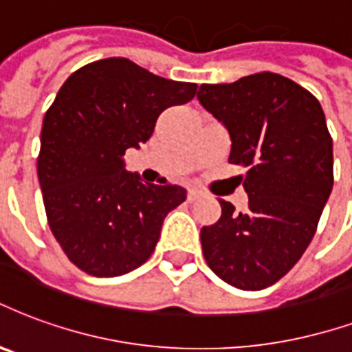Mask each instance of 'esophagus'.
<instances>
[{
    "instance_id": "1",
    "label": "esophagus",
    "mask_w": 352,
    "mask_h": 352,
    "mask_svg": "<svg viewBox=\"0 0 352 352\" xmlns=\"http://www.w3.org/2000/svg\"><path fill=\"white\" fill-rule=\"evenodd\" d=\"M201 196V192L196 188H188V194H186V197H188V201H196L197 197Z\"/></svg>"
}]
</instances>
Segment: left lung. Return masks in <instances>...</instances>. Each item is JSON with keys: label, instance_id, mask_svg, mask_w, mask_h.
Wrapping results in <instances>:
<instances>
[{"label": "left lung", "instance_id": "left-lung-1", "mask_svg": "<svg viewBox=\"0 0 352 352\" xmlns=\"http://www.w3.org/2000/svg\"><path fill=\"white\" fill-rule=\"evenodd\" d=\"M197 100L226 126L229 162L248 209L218 199L222 216L201 228L205 261L244 291L276 283L295 267L315 235L334 184L332 138L319 100L298 83L259 72L233 83H201Z\"/></svg>", "mask_w": 352, "mask_h": 352}]
</instances>
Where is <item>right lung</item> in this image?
<instances>
[{
	"label": "right lung",
	"mask_w": 352,
	"mask_h": 352,
	"mask_svg": "<svg viewBox=\"0 0 352 352\" xmlns=\"http://www.w3.org/2000/svg\"><path fill=\"white\" fill-rule=\"evenodd\" d=\"M196 89L124 57L85 65L61 85L44 116L37 173L52 233L78 269L113 278L155 252L164 218L186 190L143 183L124 169V151L140 149L158 116Z\"/></svg>",
	"instance_id": "1"
}]
</instances>
